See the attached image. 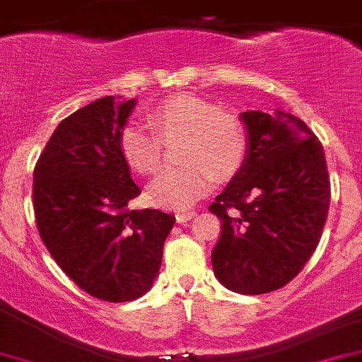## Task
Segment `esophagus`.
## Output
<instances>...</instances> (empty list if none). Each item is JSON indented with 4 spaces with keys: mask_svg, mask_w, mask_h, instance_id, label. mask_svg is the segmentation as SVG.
Wrapping results in <instances>:
<instances>
[{
    "mask_svg": "<svg viewBox=\"0 0 362 362\" xmlns=\"http://www.w3.org/2000/svg\"><path fill=\"white\" fill-rule=\"evenodd\" d=\"M194 216H197V212L194 211H184V212H177V214H175V218H177L178 223H185V221H189V219L194 218Z\"/></svg>",
    "mask_w": 362,
    "mask_h": 362,
    "instance_id": "obj_1",
    "label": "esophagus"
}]
</instances>
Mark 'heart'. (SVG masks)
I'll return each instance as SVG.
<instances>
[{
    "label": "heart",
    "instance_id": "obj_1",
    "mask_svg": "<svg viewBox=\"0 0 362 362\" xmlns=\"http://www.w3.org/2000/svg\"><path fill=\"white\" fill-rule=\"evenodd\" d=\"M148 119L160 137L184 135L180 150L184 164L165 168L150 182L146 197L151 205L191 207L212 187L214 175L232 177L245 162L248 132L241 117L197 94H173L158 101L148 112ZM156 134L135 121L119 132L121 157L137 173H153L160 165V139Z\"/></svg>",
    "mask_w": 362,
    "mask_h": 362
}]
</instances>
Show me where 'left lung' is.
<instances>
[{
  "label": "left lung",
  "instance_id": "obj_1",
  "mask_svg": "<svg viewBox=\"0 0 362 362\" xmlns=\"http://www.w3.org/2000/svg\"><path fill=\"white\" fill-rule=\"evenodd\" d=\"M239 117L248 151L209 207L221 219L212 268L230 291L262 295L295 279L318 246L330 180L322 143L302 119L282 110Z\"/></svg>",
  "mask_w": 362,
  "mask_h": 362
}]
</instances>
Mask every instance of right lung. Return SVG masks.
Masks as SVG:
<instances>
[{
    "instance_id": "add662e5",
    "label": "right lung",
    "mask_w": 362,
    "mask_h": 362,
    "mask_svg": "<svg viewBox=\"0 0 362 362\" xmlns=\"http://www.w3.org/2000/svg\"><path fill=\"white\" fill-rule=\"evenodd\" d=\"M137 100L105 96L71 114L49 137L33 171L37 228L57 264L105 302L148 293L175 216L128 211L141 194L119 151V132Z\"/></svg>"
}]
</instances>
